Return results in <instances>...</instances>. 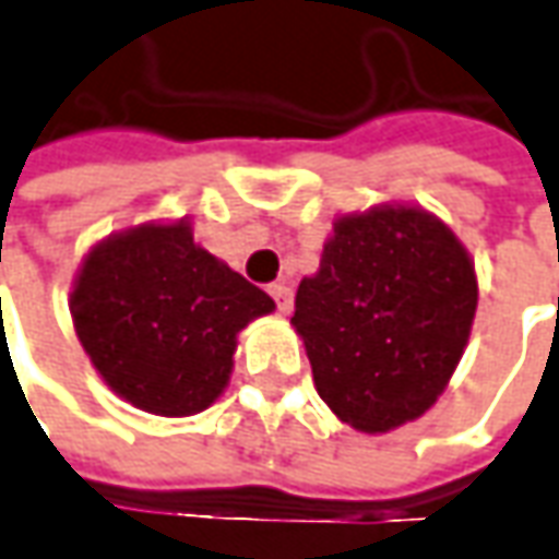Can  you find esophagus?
<instances>
[{
	"mask_svg": "<svg viewBox=\"0 0 559 559\" xmlns=\"http://www.w3.org/2000/svg\"><path fill=\"white\" fill-rule=\"evenodd\" d=\"M269 294H272V299L278 302V311L287 314V311L294 309V290H290L287 284H272V287H269Z\"/></svg>",
	"mask_w": 559,
	"mask_h": 559,
	"instance_id": "obj_1",
	"label": "esophagus"
}]
</instances>
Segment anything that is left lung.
<instances>
[{
  "instance_id": "left-lung-1",
  "label": "left lung",
  "mask_w": 559,
  "mask_h": 559,
  "mask_svg": "<svg viewBox=\"0 0 559 559\" xmlns=\"http://www.w3.org/2000/svg\"><path fill=\"white\" fill-rule=\"evenodd\" d=\"M474 311V260L455 231L419 204H376L336 216L290 324L336 419L385 435L435 407Z\"/></svg>"
}]
</instances>
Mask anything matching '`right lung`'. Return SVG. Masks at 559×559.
Segmentation results:
<instances>
[{
    "mask_svg": "<svg viewBox=\"0 0 559 559\" xmlns=\"http://www.w3.org/2000/svg\"><path fill=\"white\" fill-rule=\"evenodd\" d=\"M272 296L195 245L192 223L112 231L85 253L70 294L75 336L121 401L195 416L226 391L238 333Z\"/></svg>",
    "mask_w": 559,
    "mask_h": 559,
    "instance_id": "add662e5",
    "label": "right lung"
}]
</instances>
